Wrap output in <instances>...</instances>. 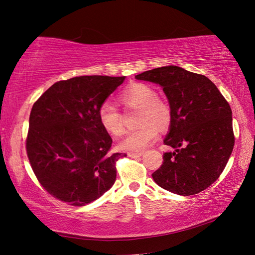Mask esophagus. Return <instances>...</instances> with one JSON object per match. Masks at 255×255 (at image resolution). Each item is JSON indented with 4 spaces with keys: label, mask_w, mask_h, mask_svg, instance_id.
<instances>
[{
    "label": "esophagus",
    "mask_w": 255,
    "mask_h": 255,
    "mask_svg": "<svg viewBox=\"0 0 255 255\" xmlns=\"http://www.w3.org/2000/svg\"><path fill=\"white\" fill-rule=\"evenodd\" d=\"M141 155H143V152H139V153H132V152H129V153H128V156H129V157H131V158L140 157Z\"/></svg>",
    "instance_id": "34e87169"
}]
</instances>
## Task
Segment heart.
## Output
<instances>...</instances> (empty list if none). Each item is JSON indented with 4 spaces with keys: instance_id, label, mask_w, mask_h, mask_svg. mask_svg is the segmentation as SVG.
I'll use <instances>...</instances> for the list:
<instances>
[{
    "instance_id": "1",
    "label": "heart",
    "mask_w": 255,
    "mask_h": 255,
    "mask_svg": "<svg viewBox=\"0 0 255 255\" xmlns=\"http://www.w3.org/2000/svg\"><path fill=\"white\" fill-rule=\"evenodd\" d=\"M119 100L127 108L139 109L135 130L129 131L119 141V148L139 152L157 139L158 128L170 126L172 110L169 103L156 98V91L147 84L132 83L119 94ZM98 118L101 127L111 136H120L124 132L123 117L111 102H103L99 108Z\"/></svg>"
}]
</instances>
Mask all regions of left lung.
<instances>
[{"mask_svg":"<svg viewBox=\"0 0 255 255\" xmlns=\"http://www.w3.org/2000/svg\"><path fill=\"white\" fill-rule=\"evenodd\" d=\"M135 79L161 85L172 110L164 144L174 152L164 153L154 181L180 196L201 192L219 178L234 147L230 105L208 77L179 66L154 68Z\"/></svg>","mask_w":255,"mask_h":255,"instance_id":"1","label":"left lung"}]
</instances>
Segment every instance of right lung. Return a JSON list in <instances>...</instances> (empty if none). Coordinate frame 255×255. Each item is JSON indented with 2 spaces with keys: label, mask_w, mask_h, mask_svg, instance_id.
<instances>
[{
  "label": "right lung",
  "mask_w": 255,
  "mask_h": 255,
  "mask_svg": "<svg viewBox=\"0 0 255 255\" xmlns=\"http://www.w3.org/2000/svg\"><path fill=\"white\" fill-rule=\"evenodd\" d=\"M125 76H77L56 82L33 103L27 154L33 173L49 195L72 206H85L116 181L110 135L101 127L99 108Z\"/></svg>",
  "instance_id": "add662e5"
}]
</instances>
